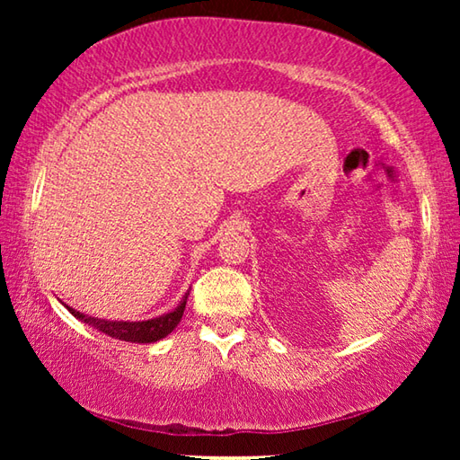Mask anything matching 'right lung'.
Here are the masks:
<instances>
[{"mask_svg":"<svg viewBox=\"0 0 460 460\" xmlns=\"http://www.w3.org/2000/svg\"><path fill=\"white\" fill-rule=\"evenodd\" d=\"M189 292L182 296L181 305H178L172 313L162 314L158 318H150V321H137V323L103 321V318H95V316L76 313V310L71 306H66V308H68V313H71L75 318H79L81 323L93 326V329H97L99 332H105L107 337H111V339H119V341H128V342H155V341L164 339L166 334L172 332L176 329V324L181 323L184 308H186V298H189Z\"/></svg>","mask_w":460,"mask_h":460,"instance_id":"obj_1","label":"right lung"}]
</instances>
